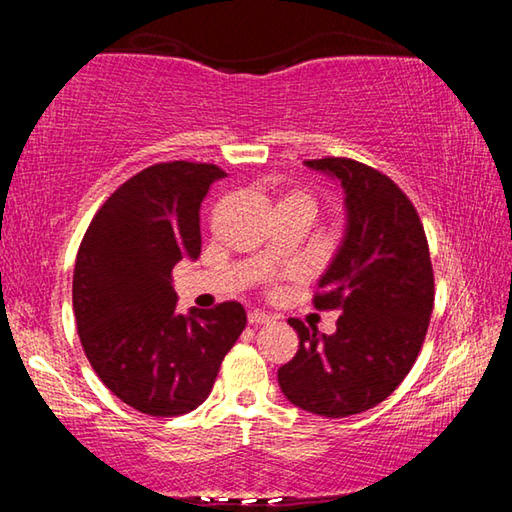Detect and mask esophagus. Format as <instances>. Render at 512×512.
<instances>
[{
    "label": "esophagus",
    "instance_id": "obj_1",
    "mask_svg": "<svg viewBox=\"0 0 512 512\" xmlns=\"http://www.w3.org/2000/svg\"><path fill=\"white\" fill-rule=\"evenodd\" d=\"M248 323L250 325H266V323H271V316H268V314H264V311H259V309H253V311H250V314H248Z\"/></svg>",
    "mask_w": 512,
    "mask_h": 512
}]
</instances>
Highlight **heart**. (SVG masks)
<instances>
[{"instance_id": "heart-1", "label": "heart", "mask_w": 512, "mask_h": 512, "mask_svg": "<svg viewBox=\"0 0 512 512\" xmlns=\"http://www.w3.org/2000/svg\"><path fill=\"white\" fill-rule=\"evenodd\" d=\"M282 203H305V205H309L311 210H314V203H311V198L307 196V194H300V192H296V194H289L287 198H284Z\"/></svg>"}]
</instances>
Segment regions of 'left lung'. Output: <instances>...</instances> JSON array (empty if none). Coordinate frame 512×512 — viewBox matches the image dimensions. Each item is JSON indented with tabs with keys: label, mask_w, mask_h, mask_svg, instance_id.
Returning <instances> with one entry per match:
<instances>
[{
	"label": "left lung",
	"mask_w": 512,
	"mask_h": 512,
	"mask_svg": "<svg viewBox=\"0 0 512 512\" xmlns=\"http://www.w3.org/2000/svg\"><path fill=\"white\" fill-rule=\"evenodd\" d=\"M343 189L345 232L320 275V309H341L334 334L291 318L298 352L277 370L284 397L325 418L384 402L409 375L433 309L427 237L391 178L348 158L307 160Z\"/></svg>",
	"instance_id": "8db88e82"
}]
</instances>
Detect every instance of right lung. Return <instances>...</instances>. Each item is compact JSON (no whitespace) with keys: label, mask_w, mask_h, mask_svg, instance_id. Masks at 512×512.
Segmentation results:
<instances>
[{"label":"right lung","mask_w":512,"mask_h":512,"mask_svg":"<svg viewBox=\"0 0 512 512\" xmlns=\"http://www.w3.org/2000/svg\"><path fill=\"white\" fill-rule=\"evenodd\" d=\"M214 164L162 162L126 180L76 255L72 300L90 366L121 402L155 418L196 409L246 327L239 302L176 311L171 271L201 255V203Z\"/></svg>","instance_id":"obj_1"}]
</instances>
